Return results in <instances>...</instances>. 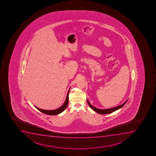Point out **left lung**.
Segmentation results:
<instances>
[{
    "mask_svg": "<svg viewBox=\"0 0 156 156\" xmlns=\"http://www.w3.org/2000/svg\"><path fill=\"white\" fill-rule=\"evenodd\" d=\"M127 100H127L126 101H125L123 104L119 106H116V107L113 108H107V109H99V108H95L94 106L90 104V102L88 101V100H87V102H88V105L90 106V108L92 110H94L95 112H97L98 113L101 114H107L111 113L112 112H114V111H115L116 110H119V108H122L124 105L127 102Z\"/></svg>",
    "mask_w": 156,
    "mask_h": 156,
    "instance_id": "left-lung-1",
    "label": "left lung"
}]
</instances>
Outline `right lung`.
I'll return each mask as SVG.
<instances>
[{"label": "right lung", "instance_id": "1", "mask_svg": "<svg viewBox=\"0 0 156 156\" xmlns=\"http://www.w3.org/2000/svg\"><path fill=\"white\" fill-rule=\"evenodd\" d=\"M70 88L69 90H68V93L66 96V100L65 101V102L64 103V104L62 105V106L59 108H57V109H55L54 110H43L41 108H38L37 107H35L37 110H39L41 112H42L43 113L46 114L48 115H58L59 114L61 113L62 112H63L65 108H66V107L68 105V95H69V92Z\"/></svg>", "mask_w": 156, "mask_h": 156}]
</instances>
